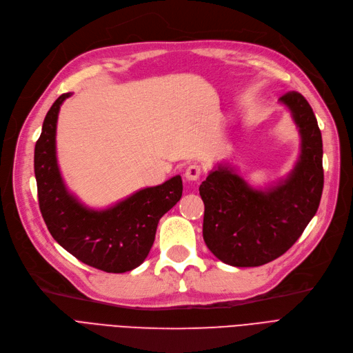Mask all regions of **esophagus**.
<instances>
[{"label":"esophagus","mask_w":353,"mask_h":353,"mask_svg":"<svg viewBox=\"0 0 353 353\" xmlns=\"http://www.w3.org/2000/svg\"><path fill=\"white\" fill-rule=\"evenodd\" d=\"M203 174V169L200 165L192 163L185 169V179L187 181H196Z\"/></svg>","instance_id":"1"}]
</instances>
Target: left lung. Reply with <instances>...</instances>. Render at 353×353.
<instances>
[{
  "label": "left lung",
  "instance_id": "obj_1",
  "mask_svg": "<svg viewBox=\"0 0 353 353\" xmlns=\"http://www.w3.org/2000/svg\"><path fill=\"white\" fill-rule=\"evenodd\" d=\"M279 103L291 111L301 137L300 159L288 176L255 190L233 168L219 165L200 185L204 242L217 259L232 266H261L284 255L320 204L323 142L313 108L295 91Z\"/></svg>",
  "mask_w": 353,
  "mask_h": 353
}]
</instances>
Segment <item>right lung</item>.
Wrapping results in <instances>:
<instances>
[{
	"label": "right lung",
	"instance_id": "add662e5",
	"mask_svg": "<svg viewBox=\"0 0 353 353\" xmlns=\"http://www.w3.org/2000/svg\"><path fill=\"white\" fill-rule=\"evenodd\" d=\"M53 103L34 148V175L40 213L53 239L70 255L97 270L121 274L149 255L161 217L182 195L179 175L143 188L105 210H92L70 194L56 159V123L62 103Z\"/></svg>",
	"mask_w": 353,
	"mask_h": 353
}]
</instances>
